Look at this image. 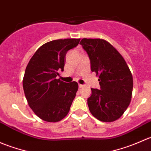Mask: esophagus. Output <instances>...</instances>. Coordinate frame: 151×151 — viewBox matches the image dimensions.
<instances>
[{"label":"esophagus","mask_w":151,"mask_h":151,"mask_svg":"<svg viewBox=\"0 0 151 151\" xmlns=\"http://www.w3.org/2000/svg\"><path fill=\"white\" fill-rule=\"evenodd\" d=\"M83 87H84V85H83L79 84V88H83Z\"/></svg>","instance_id":"1"}]
</instances>
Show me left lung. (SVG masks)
Returning <instances> with one entry per match:
<instances>
[{
    "label": "left lung",
    "instance_id": "left-lung-1",
    "mask_svg": "<svg viewBox=\"0 0 151 151\" xmlns=\"http://www.w3.org/2000/svg\"><path fill=\"white\" fill-rule=\"evenodd\" d=\"M80 45L88 53L91 71L99 75L100 90L91 88L90 112L99 121L112 122L124 113L131 102L133 77L121 54L106 41L83 39Z\"/></svg>",
    "mask_w": 151,
    "mask_h": 151
}]
</instances>
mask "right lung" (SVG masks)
<instances>
[{
    "label": "right lung",
    "instance_id": "1",
    "mask_svg": "<svg viewBox=\"0 0 151 151\" xmlns=\"http://www.w3.org/2000/svg\"><path fill=\"white\" fill-rule=\"evenodd\" d=\"M80 39H58L41 46L30 58L23 77L28 103L39 118L47 122L61 121L69 112L78 84L57 79L63 71L67 52L77 47Z\"/></svg>",
    "mask_w": 151,
    "mask_h": 151
}]
</instances>
